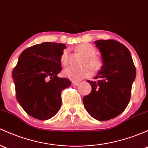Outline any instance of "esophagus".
Returning <instances> with one entry per match:
<instances>
[{"mask_svg": "<svg viewBox=\"0 0 148 148\" xmlns=\"http://www.w3.org/2000/svg\"><path fill=\"white\" fill-rule=\"evenodd\" d=\"M79 84L80 83L79 82H72V85H74V86H78Z\"/></svg>", "mask_w": 148, "mask_h": 148, "instance_id": "esophagus-1", "label": "esophagus"}]
</instances>
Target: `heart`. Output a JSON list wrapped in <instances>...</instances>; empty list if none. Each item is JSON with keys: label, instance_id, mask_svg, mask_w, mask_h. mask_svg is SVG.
I'll return each mask as SVG.
<instances>
[{"label": "heart", "instance_id": "heart-1", "mask_svg": "<svg viewBox=\"0 0 148 148\" xmlns=\"http://www.w3.org/2000/svg\"><path fill=\"white\" fill-rule=\"evenodd\" d=\"M77 50L86 57L84 64L89 65L90 66L87 65L80 69L72 66L66 68L63 71L64 76L73 81H79L91 77L93 73L92 69L96 71L101 66V60L99 57L95 55L96 49L91 45L87 43L81 44L77 46ZM68 49H64L60 56V62L62 66H66L68 64Z\"/></svg>", "mask_w": 148, "mask_h": 148}]
</instances>
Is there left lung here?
I'll return each instance as SVG.
<instances>
[{
	"label": "left lung",
	"mask_w": 148,
	"mask_h": 148,
	"mask_svg": "<svg viewBox=\"0 0 148 148\" xmlns=\"http://www.w3.org/2000/svg\"><path fill=\"white\" fill-rule=\"evenodd\" d=\"M103 65L96 81L88 80L91 91L83 98L85 108L95 119L104 121L123 113L128 105L136 69L128 49L114 40H99Z\"/></svg>",
	"instance_id": "left-lung-1"
}]
</instances>
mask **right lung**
Instances as JSON below:
<instances>
[{
	"mask_svg": "<svg viewBox=\"0 0 148 148\" xmlns=\"http://www.w3.org/2000/svg\"><path fill=\"white\" fill-rule=\"evenodd\" d=\"M64 44L43 42L25 49L12 70L17 100L32 117L45 121L52 118L62 105V90L71 81L60 78V56Z\"/></svg>",
	"mask_w": 148,
	"mask_h": 148,
	"instance_id": "right-lung-1",
	"label": "right lung"
}]
</instances>
